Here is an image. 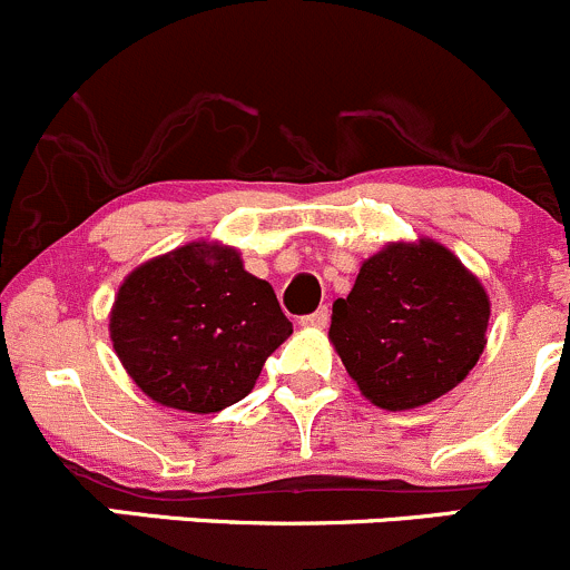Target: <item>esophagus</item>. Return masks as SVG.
I'll return each instance as SVG.
<instances>
[{"label":"esophagus","mask_w":570,"mask_h":570,"mask_svg":"<svg viewBox=\"0 0 570 570\" xmlns=\"http://www.w3.org/2000/svg\"><path fill=\"white\" fill-rule=\"evenodd\" d=\"M327 320H331V314H327V308L322 306L314 314H308V317H303L301 325L303 327H317V331H322V327H327Z\"/></svg>","instance_id":"1"}]
</instances>
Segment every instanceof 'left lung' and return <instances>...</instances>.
Instances as JSON below:
<instances>
[{"label":"left lung","mask_w":570,"mask_h":570,"mask_svg":"<svg viewBox=\"0 0 570 570\" xmlns=\"http://www.w3.org/2000/svg\"><path fill=\"white\" fill-rule=\"evenodd\" d=\"M491 301L461 258L433 239L389 243L333 303L331 336L361 394L411 411L452 392L485 350Z\"/></svg>","instance_id":"obj_1"}]
</instances>
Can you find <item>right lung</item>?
Instances as JSON below:
<instances>
[{
	"label": "right lung",
	"mask_w": 570,
	"mask_h": 570,
	"mask_svg": "<svg viewBox=\"0 0 570 570\" xmlns=\"http://www.w3.org/2000/svg\"><path fill=\"white\" fill-rule=\"evenodd\" d=\"M289 333L273 286L220 243H189L140 264L109 312V338L131 381L187 413L248 396Z\"/></svg>",
	"instance_id": "right-lung-1"
}]
</instances>
